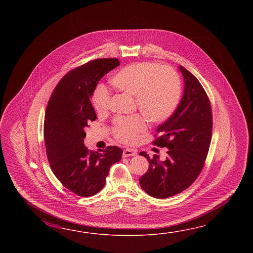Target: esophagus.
I'll return each instance as SVG.
<instances>
[{
	"instance_id": "34e87169",
	"label": "esophagus",
	"mask_w": 253,
	"mask_h": 253,
	"mask_svg": "<svg viewBox=\"0 0 253 253\" xmlns=\"http://www.w3.org/2000/svg\"><path fill=\"white\" fill-rule=\"evenodd\" d=\"M136 155V152L134 149H125L123 151V157H128V156H134Z\"/></svg>"
}]
</instances>
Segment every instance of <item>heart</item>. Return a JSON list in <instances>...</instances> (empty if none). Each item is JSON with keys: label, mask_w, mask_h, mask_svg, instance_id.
Masks as SVG:
<instances>
[{"label": "heart", "mask_w": 253, "mask_h": 253, "mask_svg": "<svg viewBox=\"0 0 253 253\" xmlns=\"http://www.w3.org/2000/svg\"><path fill=\"white\" fill-rule=\"evenodd\" d=\"M111 84L120 91L135 97L137 108L155 123L170 119L176 111L182 85L176 71L170 67H159L153 62H136L125 67L112 77ZM111 95L103 86H98L92 96L97 113H105L110 108ZM146 127L140 116L119 117L114 121V134L118 139L128 143Z\"/></svg>", "instance_id": "b5f03b06"}]
</instances>
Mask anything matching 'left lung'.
I'll list each match as a JSON object with an SVG mask.
<instances>
[{
	"label": "left lung",
	"instance_id": "8db88e82",
	"mask_svg": "<svg viewBox=\"0 0 253 253\" xmlns=\"http://www.w3.org/2000/svg\"><path fill=\"white\" fill-rule=\"evenodd\" d=\"M184 89L176 111L160 125L161 135L153 143L167 147L166 160L159 156L151 158L149 169L139 179L141 188L152 197L164 199L180 194L198 177L210 147L212 117L210 101L199 81L183 66L179 67Z\"/></svg>",
	"mask_w": 253,
	"mask_h": 253
}]
</instances>
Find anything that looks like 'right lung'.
Masks as SVG:
<instances>
[{
	"instance_id": "right-lung-1",
	"label": "right lung",
	"mask_w": 253,
	"mask_h": 253,
	"mask_svg": "<svg viewBox=\"0 0 253 253\" xmlns=\"http://www.w3.org/2000/svg\"><path fill=\"white\" fill-rule=\"evenodd\" d=\"M119 65L117 58L98 59L71 70L54 88L46 108L48 163L59 182L79 196L88 197L102 190L110 167L122 157L118 146L94 152L84 145V129L97 119L90 97L98 81Z\"/></svg>"
}]
</instances>
